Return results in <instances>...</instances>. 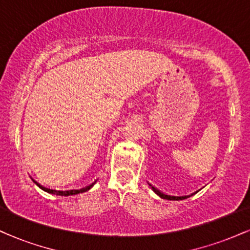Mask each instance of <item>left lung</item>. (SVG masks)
<instances>
[{"instance_id":"8db88e82","label":"left lung","mask_w":250,"mask_h":250,"mask_svg":"<svg viewBox=\"0 0 250 250\" xmlns=\"http://www.w3.org/2000/svg\"><path fill=\"white\" fill-rule=\"evenodd\" d=\"M148 185H149V187L151 188V190H153L154 193L156 194V195H159V196L161 197V199H165V200H170V201H180V200H185V199H187V197L193 196V195L196 194L197 191L201 190V189H199V190L194 191V193H191L190 195H169V194L163 193V191H161V190H159V189H157L156 187H154V186H153V185H150V183H149V182H148Z\"/></svg>"}]
</instances>
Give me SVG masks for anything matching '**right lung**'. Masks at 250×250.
<instances>
[{
	"mask_svg": "<svg viewBox=\"0 0 250 250\" xmlns=\"http://www.w3.org/2000/svg\"><path fill=\"white\" fill-rule=\"evenodd\" d=\"M30 179H31V177H30ZM31 180H33V182L35 183L37 187L41 188L42 190L47 191V193H49V194L60 195V196H70V195H76V194H80V193H84V191H87V190H89V189H90V188H93L94 185H95L96 181H97V180L94 181L93 183H90V185H89V186H85V187H83V188H81V189H69V190H56V189H50V188L44 187V186L40 185V183L36 182V181L34 180V179H31Z\"/></svg>",
	"mask_w": 250,
	"mask_h": 250,
	"instance_id": "1",
	"label": "right lung"
}]
</instances>
